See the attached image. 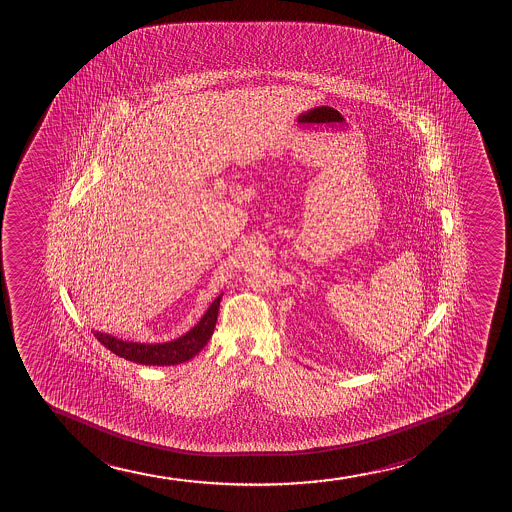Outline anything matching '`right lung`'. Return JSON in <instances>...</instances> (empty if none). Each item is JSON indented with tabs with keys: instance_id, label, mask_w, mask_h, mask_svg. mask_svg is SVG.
<instances>
[{
	"instance_id": "1",
	"label": "right lung",
	"mask_w": 512,
	"mask_h": 512,
	"mask_svg": "<svg viewBox=\"0 0 512 512\" xmlns=\"http://www.w3.org/2000/svg\"><path fill=\"white\" fill-rule=\"evenodd\" d=\"M223 294L214 299L196 327L190 328L187 334L178 339L163 342V344H141L129 340L117 339L114 335L102 334L95 330L93 335L100 344L105 345L109 351L127 361L138 362L144 366H175L180 362L189 361L201 352L202 347L209 342L213 335L216 320H218L219 301Z\"/></svg>"
}]
</instances>
